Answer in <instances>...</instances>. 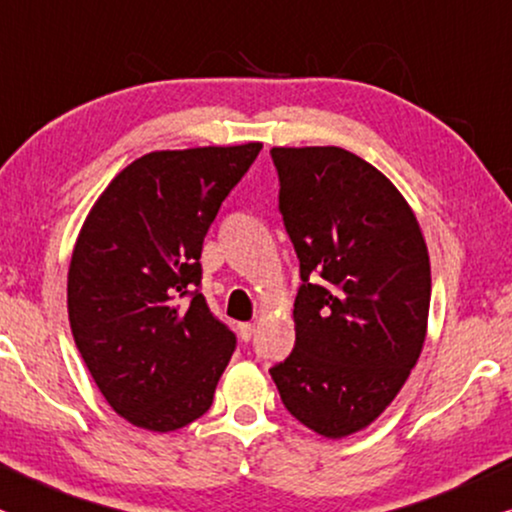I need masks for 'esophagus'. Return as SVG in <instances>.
Instances as JSON below:
<instances>
[{
	"label": "esophagus",
	"instance_id": "esophagus-1",
	"mask_svg": "<svg viewBox=\"0 0 512 512\" xmlns=\"http://www.w3.org/2000/svg\"><path fill=\"white\" fill-rule=\"evenodd\" d=\"M252 332H255V325H252V323H241V325H238V335H241L243 342H250Z\"/></svg>",
	"mask_w": 512,
	"mask_h": 512
}]
</instances>
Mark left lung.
Instances as JSON below:
<instances>
[{
  "label": "left lung",
  "mask_w": 512,
  "mask_h": 512,
  "mask_svg": "<svg viewBox=\"0 0 512 512\" xmlns=\"http://www.w3.org/2000/svg\"><path fill=\"white\" fill-rule=\"evenodd\" d=\"M299 260L295 349L271 367L292 417L325 438L370 426L417 365L431 264L412 208L342 147H274Z\"/></svg>",
  "instance_id": "1"
}]
</instances>
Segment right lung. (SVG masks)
Wrapping results in <instances>:
<instances>
[{"label":"right lung","instance_id":"1","mask_svg":"<svg viewBox=\"0 0 512 512\" xmlns=\"http://www.w3.org/2000/svg\"><path fill=\"white\" fill-rule=\"evenodd\" d=\"M262 145L152 152L109 182L72 252V337L112 410L177 431L203 417L236 335L201 292V250Z\"/></svg>","mask_w":512,"mask_h":512}]
</instances>
